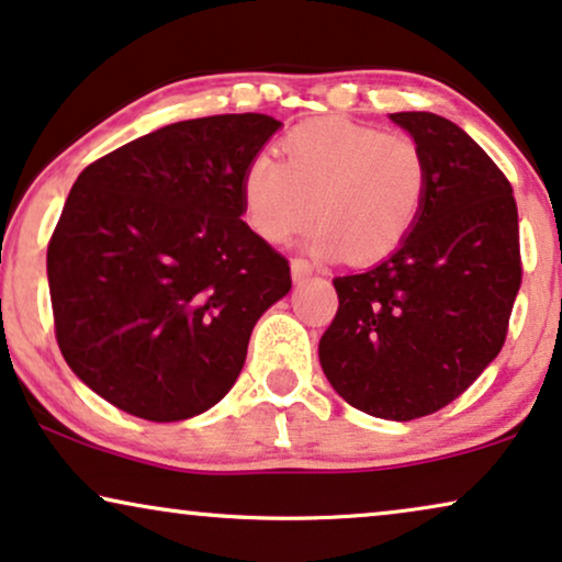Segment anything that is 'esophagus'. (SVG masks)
Segmentation results:
<instances>
[{"label":"esophagus","mask_w":562,"mask_h":562,"mask_svg":"<svg viewBox=\"0 0 562 562\" xmlns=\"http://www.w3.org/2000/svg\"><path fill=\"white\" fill-rule=\"evenodd\" d=\"M290 269H293V280L295 282L308 280V277L314 274V267H311V261H305V259H293V261H290Z\"/></svg>","instance_id":"esophagus-1"}]
</instances>
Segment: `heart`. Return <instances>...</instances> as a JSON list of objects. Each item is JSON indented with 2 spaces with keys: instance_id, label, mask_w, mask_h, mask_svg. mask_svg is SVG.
I'll use <instances>...</instances> for the list:
<instances>
[{
  "instance_id": "b5f03b06",
  "label": "heart",
  "mask_w": 562,
  "mask_h": 562,
  "mask_svg": "<svg viewBox=\"0 0 562 562\" xmlns=\"http://www.w3.org/2000/svg\"><path fill=\"white\" fill-rule=\"evenodd\" d=\"M280 155H257L240 173V212L267 244H285L318 217L311 251L366 265L392 257L415 231L430 170L412 134L322 116L293 126Z\"/></svg>"
}]
</instances>
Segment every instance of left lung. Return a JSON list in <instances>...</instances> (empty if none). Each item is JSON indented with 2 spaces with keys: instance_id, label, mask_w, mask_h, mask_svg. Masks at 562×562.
Masks as SVG:
<instances>
[{
  "instance_id": "left-lung-1",
  "label": "left lung",
  "mask_w": 562,
  "mask_h": 562,
  "mask_svg": "<svg viewBox=\"0 0 562 562\" xmlns=\"http://www.w3.org/2000/svg\"><path fill=\"white\" fill-rule=\"evenodd\" d=\"M389 119L423 145L428 196L392 257L334 277L339 308L318 360L355 409L407 423L457 400L498 358L521 251L514 189L477 142L428 111Z\"/></svg>"
}]
</instances>
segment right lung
I'll return each instance as SVG.
<instances>
[{
  "mask_svg": "<svg viewBox=\"0 0 562 562\" xmlns=\"http://www.w3.org/2000/svg\"><path fill=\"white\" fill-rule=\"evenodd\" d=\"M280 122L189 119L77 176L48 240L56 342L77 379L153 423L217 404L290 265L240 220V173Z\"/></svg>",
  "mask_w": 562,
  "mask_h": 562,
  "instance_id": "1",
  "label": "right lung"
}]
</instances>
